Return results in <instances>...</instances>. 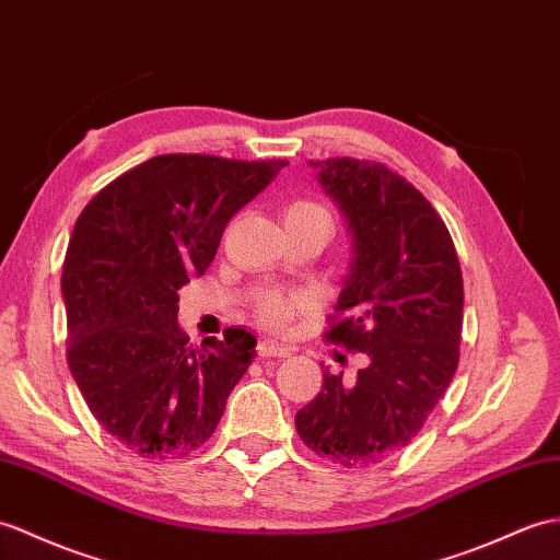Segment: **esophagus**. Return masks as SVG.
I'll use <instances>...</instances> for the list:
<instances>
[{
    "instance_id": "esophagus-1",
    "label": "esophagus",
    "mask_w": 560,
    "mask_h": 560,
    "mask_svg": "<svg viewBox=\"0 0 560 560\" xmlns=\"http://www.w3.org/2000/svg\"><path fill=\"white\" fill-rule=\"evenodd\" d=\"M257 350H259V355H262V358H289L293 353L289 346L277 343V341H269V339L259 341Z\"/></svg>"
}]
</instances>
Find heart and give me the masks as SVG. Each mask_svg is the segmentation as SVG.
Listing matches in <instances>:
<instances>
[{
	"mask_svg": "<svg viewBox=\"0 0 560 560\" xmlns=\"http://www.w3.org/2000/svg\"><path fill=\"white\" fill-rule=\"evenodd\" d=\"M315 217L329 219V212H327V207L315 202V200H310V198H295L283 207L285 224H291V221L315 219ZM301 307H303V301H298V298H283L277 293H269L257 303V317H259V322L267 324V327L281 329L293 319V315Z\"/></svg>",
	"mask_w": 560,
	"mask_h": 560,
	"instance_id": "obj_1",
	"label": "heart"
}]
</instances>
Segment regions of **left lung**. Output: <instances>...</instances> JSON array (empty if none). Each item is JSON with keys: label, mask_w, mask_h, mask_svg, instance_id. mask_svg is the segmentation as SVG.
Instances as JSON below:
<instances>
[{"label": "left lung", "mask_w": 560, "mask_h": 560, "mask_svg": "<svg viewBox=\"0 0 560 560\" xmlns=\"http://www.w3.org/2000/svg\"><path fill=\"white\" fill-rule=\"evenodd\" d=\"M353 233V262L324 339L368 355L353 382L324 370L295 415L305 446L368 467L418 436L458 370L463 275L444 219L382 162H310Z\"/></svg>", "instance_id": "left-lung-1"}]
</instances>
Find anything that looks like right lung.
Here are the masks:
<instances>
[{
	"mask_svg": "<svg viewBox=\"0 0 560 560\" xmlns=\"http://www.w3.org/2000/svg\"><path fill=\"white\" fill-rule=\"evenodd\" d=\"M285 164L160 154L75 219L61 271L69 370L95 420L140 456L198 451L250 368L257 339L245 329L188 343L178 291L205 275L229 219Z\"/></svg>",
	"mask_w": 560,
	"mask_h": 560,
	"instance_id": "1",
	"label": "right lung"
}]
</instances>
